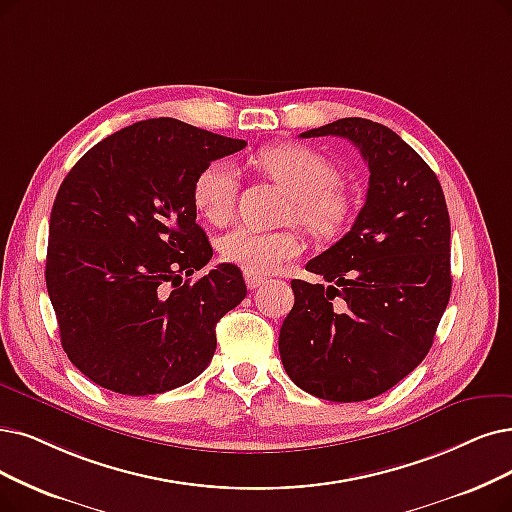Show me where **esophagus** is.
Listing matches in <instances>:
<instances>
[{"label": "esophagus", "instance_id": "esophagus-1", "mask_svg": "<svg viewBox=\"0 0 512 512\" xmlns=\"http://www.w3.org/2000/svg\"><path fill=\"white\" fill-rule=\"evenodd\" d=\"M262 283H264V279H262L260 275H252V273H245V285H248V290H258Z\"/></svg>", "mask_w": 512, "mask_h": 512}]
</instances>
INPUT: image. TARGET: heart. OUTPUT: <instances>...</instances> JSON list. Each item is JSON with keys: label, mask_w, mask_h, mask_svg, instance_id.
Masks as SVG:
<instances>
[{"label": "heart", "mask_w": 512, "mask_h": 512, "mask_svg": "<svg viewBox=\"0 0 512 512\" xmlns=\"http://www.w3.org/2000/svg\"><path fill=\"white\" fill-rule=\"evenodd\" d=\"M254 166L292 195L288 220L300 222L313 235L330 239L351 220V199L338 185L340 172L325 155L304 145H275L252 157ZM239 191L237 174L227 163H210L193 182V203L210 224H227L233 218ZM304 250L298 231L264 233L239 227L220 241V256L252 275L277 271L283 262Z\"/></svg>", "instance_id": "b5f03b06"}]
</instances>
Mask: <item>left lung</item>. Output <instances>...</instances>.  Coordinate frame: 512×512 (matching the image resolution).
Segmentation results:
<instances>
[{
	"instance_id": "left-lung-1",
	"label": "left lung",
	"mask_w": 512,
	"mask_h": 512,
	"mask_svg": "<svg viewBox=\"0 0 512 512\" xmlns=\"http://www.w3.org/2000/svg\"><path fill=\"white\" fill-rule=\"evenodd\" d=\"M300 136L351 140L370 187L351 231L306 264L327 285L292 281L281 363L319 399L365 401L416 370L433 346L452 294L445 197L426 161L376 121L344 117Z\"/></svg>"
}]
</instances>
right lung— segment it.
Wrapping results in <instances>:
<instances>
[{
  "instance_id": "right-lung-1",
  "label": "right lung",
  "mask_w": 512,
  "mask_h": 512,
  "mask_svg": "<svg viewBox=\"0 0 512 512\" xmlns=\"http://www.w3.org/2000/svg\"><path fill=\"white\" fill-rule=\"evenodd\" d=\"M248 142L172 117L100 140L60 185L46 285L77 370L119 395H157L197 378L216 323L245 298L235 264L195 281L212 245L197 224L195 176Z\"/></svg>"
}]
</instances>
